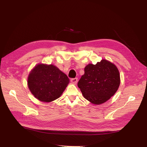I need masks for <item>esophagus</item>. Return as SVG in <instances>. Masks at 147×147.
Returning <instances> with one entry per match:
<instances>
[{
	"instance_id": "1",
	"label": "esophagus",
	"mask_w": 147,
	"mask_h": 147,
	"mask_svg": "<svg viewBox=\"0 0 147 147\" xmlns=\"http://www.w3.org/2000/svg\"><path fill=\"white\" fill-rule=\"evenodd\" d=\"M78 78H73V79H71L70 80H71V82L72 83H74V84H76L77 82H78Z\"/></svg>"
}]
</instances>
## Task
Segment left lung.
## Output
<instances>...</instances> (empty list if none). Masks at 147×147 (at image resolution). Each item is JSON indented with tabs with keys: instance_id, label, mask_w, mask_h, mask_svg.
I'll list each match as a JSON object with an SVG mask.
<instances>
[{
	"instance_id": "1",
	"label": "left lung",
	"mask_w": 147,
	"mask_h": 147,
	"mask_svg": "<svg viewBox=\"0 0 147 147\" xmlns=\"http://www.w3.org/2000/svg\"><path fill=\"white\" fill-rule=\"evenodd\" d=\"M120 83V73L114 64L105 59L96 64H88L78 86L84 98L94 104L108 101L117 90Z\"/></svg>"
}]
</instances>
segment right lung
Wrapping results in <instances>:
<instances>
[{
	"mask_svg": "<svg viewBox=\"0 0 147 147\" xmlns=\"http://www.w3.org/2000/svg\"><path fill=\"white\" fill-rule=\"evenodd\" d=\"M69 80L66 74L53 65L38 64L29 74L28 86L41 101L49 102L58 98Z\"/></svg>",
	"mask_w": 147,
	"mask_h": 147,
	"instance_id": "1",
	"label": "right lung"
}]
</instances>
